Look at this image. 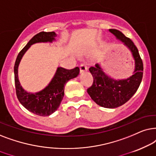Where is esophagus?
<instances>
[{
  "label": "esophagus",
  "instance_id": "obj_1",
  "mask_svg": "<svg viewBox=\"0 0 156 156\" xmlns=\"http://www.w3.org/2000/svg\"><path fill=\"white\" fill-rule=\"evenodd\" d=\"M79 68H80V73H83V72H84V71H86L87 69H88V68H87V66L85 65V64H81V65L79 66Z\"/></svg>",
  "mask_w": 156,
  "mask_h": 156
}]
</instances>
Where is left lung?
<instances>
[{
  "mask_svg": "<svg viewBox=\"0 0 156 156\" xmlns=\"http://www.w3.org/2000/svg\"><path fill=\"white\" fill-rule=\"evenodd\" d=\"M109 31L131 51L135 60L134 74L127 79L116 80L107 76L101 66L96 64L95 67L89 68L93 82L87 92L100 106L115 108L129 101L138 90L143 78V64L138 48L129 38L116 29H110Z\"/></svg>",
  "mask_w": 156,
  "mask_h": 156,
  "instance_id": "obj_1",
  "label": "left lung"
}]
</instances>
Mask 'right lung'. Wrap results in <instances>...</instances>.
Wrapping results in <instances>:
<instances>
[{"mask_svg": "<svg viewBox=\"0 0 156 156\" xmlns=\"http://www.w3.org/2000/svg\"><path fill=\"white\" fill-rule=\"evenodd\" d=\"M56 36L53 31H43L33 36L18 53L14 66L16 92L18 101L28 111L40 116H48L58 108L64 95V86L68 80L78 76L80 72L79 68L68 70L58 67L48 86L36 93H28L22 88L18 80V68L23 55L31 45L36 43H51L55 41Z\"/></svg>", "mask_w": 156, "mask_h": 156, "instance_id": "1", "label": "right lung"}]
</instances>
